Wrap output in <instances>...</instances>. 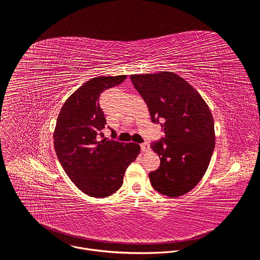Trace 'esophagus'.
Segmentation results:
<instances>
[{"label":"esophagus","instance_id":"1","mask_svg":"<svg viewBox=\"0 0 260 260\" xmlns=\"http://www.w3.org/2000/svg\"><path fill=\"white\" fill-rule=\"evenodd\" d=\"M149 149H150V147H149V144H148V143H143V144H141V150H142L143 152H147Z\"/></svg>","mask_w":260,"mask_h":260}]
</instances>
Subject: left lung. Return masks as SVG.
I'll return each instance as SVG.
<instances>
[{
    "mask_svg": "<svg viewBox=\"0 0 260 260\" xmlns=\"http://www.w3.org/2000/svg\"><path fill=\"white\" fill-rule=\"evenodd\" d=\"M131 80L151 120L165 132V138L151 143L160 158L159 168L149 174L153 188L170 198L187 193L204 177L215 147L214 119L207 103L173 72L131 75Z\"/></svg>",
    "mask_w": 260,
    "mask_h": 260,
    "instance_id": "left-lung-1",
    "label": "left lung"
}]
</instances>
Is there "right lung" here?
<instances>
[{
  "mask_svg": "<svg viewBox=\"0 0 260 260\" xmlns=\"http://www.w3.org/2000/svg\"><path fill=\"white\" fill-rule=\"evenodd\" d=\"M125 79V75L90 79L68 98L56 120L53 144L57 158L71 181L92 198L116 192L141 150L139 144L108 140L103 134L106 118L100 95Z\"/></svg>",
  "mask_w": 260,
  "mask_h": 260,
  "instance_id": "right-lung-1",
  "label": "right lung"
}]
</instances>
